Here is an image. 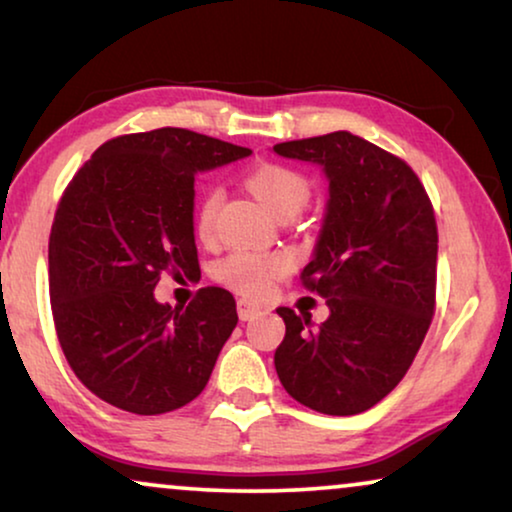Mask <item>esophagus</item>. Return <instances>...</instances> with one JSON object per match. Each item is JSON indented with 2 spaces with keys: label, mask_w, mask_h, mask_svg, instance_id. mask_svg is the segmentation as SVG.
Returning <instances> with one entry per match:
<instances>
[{
  "label": "esophagus",
  "mask_w": 512,
  "mask_h": 512,
  "mask_svg": "<svg viewBox=\"0 0 512 512\" xmlns=\"http://www.w3.org/2000/svg\"><path fill=\"white\" fill-rule=\"evenodd\" d=\"M237 314H240L242 321H251L256 319L258 314H263V307L249 298H240L237 300Z\"/></svg>",
  "instance_id": "esophagus-1"
}]
</instances>
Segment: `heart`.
I'll return each mask as SVG.
<instances>
[{"instance_id": "obj_1", "label": "heart", "mask_w": 512, "mask_h": 512, "mask_svg": "<svg viewBox=\"0 0 512 512\" xmlns=\"http://www.w3.org/2000/svg\"><path fill=\"white\" fill-rule=\"evenodd\" d=\"M247 186L275 219L282 214L296 216L305 207V202L310 200V181L286 165L265 163L254 167L247 177ZM219 202V188L207 191L205 198L200 200L198 216H195V228H198L200 237L212 235ZM282 270L284 263L279 258H261L240 251V254L228 256L226 261L219 263L216 277L233 286L235 291L247 293V296H263V293L270 291L275 277L282 275Z\"/></svg>"}]
</instances>
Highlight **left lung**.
Returning a JSON list of instances; mask_svg holds the SVG:
<instances>
[{
    "label": "left lung",
    "mask_w": 512,
    "mask_h": 512,
    "mask_svg": "<svg viewBox=\"0 0 512 512\" xmlns=\"http://www.w3.org/2000/svg\"><path fill=\"white\" fill-rule=\"evenodd\" d=\"M282 158L319 165L328 200L307 289L326 298L328 319L279 307L286 335L275 370L289 396L347 417L380 403L422 347L436 305L438 230L417 174L347 130L275 144Z\"/></svg>",
    "instance_id": "1"
}]
</instances>
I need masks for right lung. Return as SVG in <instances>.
<instances>
[{"instance_id":"obj_1","label":"right lung","mask_w":512,"mask_h":512,"mask_svg":"<svg viewBox=\"0 0 512 512\" xmlns=\"http://www.w3.org/2000/svg\"><path fill=\"white\" fill-rule=\"evenodd\" d=\"M251 149L184 128L102 144L62 195L48 240L51 307L76 377L116 408L163 415L207 387L237 326L233 293L160 303L165 270L200 272L195 177Z\"/></svg>"}]
</instances>
